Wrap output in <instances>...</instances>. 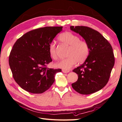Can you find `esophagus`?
<instances>
[{
	"label": "esophagus",
	"mask_w": 122,
	"mask_h": 122,
	"mask_svg": "<svg viewBox=\"0 0 122 122\" xmlns=\"http://www.w3.org/2000/svg\"><path fill=\"white\" fill-rule=\"evenodd\" d=\"M62 71H63L64 73H68V72H69V71H66V70H64V69H63V70H62Z\"/></svg>",
	"instance_id": "1"
}]
</instances>
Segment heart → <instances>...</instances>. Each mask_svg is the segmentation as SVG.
I'll use <instances>...</instances> for the list:
<instances>
[{
    "label": "heart",
    "mask_w": 122,
    "mask_h": 122,
    "mask_svg": "<svg viewBox=\"0 0 122 122\" xmlns=\"http://www.w3.org/2000/svg\"><path fill=\"white\" fill-rule=\"evenodd\" d=\"M58 39L61 43L69 46L67 56L68 57L59 61L56 64L58 68L69 71L77 63H82L88 57L89 47L85 41L80 40L79 37L71 32L66 31L61 34ZM49 53L54 60H57V49L56 44L52 42L49 46Z\"/></svg>",
    "instance_id": "obj_1"
}]
</instances>
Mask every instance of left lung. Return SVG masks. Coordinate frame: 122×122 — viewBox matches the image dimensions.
Returning a JSON list of instances; mask_svg holds the SVG:
<instances>
[{
    "mask_svg": "<svg viewBox=\"0 0 122 122\" xmlns=\"http://www.w3.org/2000/svg\"><path fill=\"white\" fill-rule=\"evenodd\" d=\"M71 30L79 34L88 43L89 54L84 63L73 71L78 79L71 84L79 94L88 95L96 92L108 83L115 63L110 43L98 31L86 26H71Z\"/></svg>",
    "mask_w": 122,
    "mask_h": 122,
    "instance_id": "8db88e82",
    "label": "left lung"
}]
</instances>
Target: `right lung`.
Masks as SVG:
<instances>
[{"mask_svg": "<svg viewBox=\"0 0 122 122\" xmlns=\"http://www.w3.org/2000/svg\"><path fill=\"white\" fill-rule=\"evenodd\" d=\"M63 27H45L32 30L17 39L9 56L14 79L29 93L41 94L53 85L55 75L61 71L47 67L52 59L49 46Z\"/></svg>", "mask_w": 122, "mask_h": 122, "instance_id": "1", "label": "right lung"}]
</instances>
